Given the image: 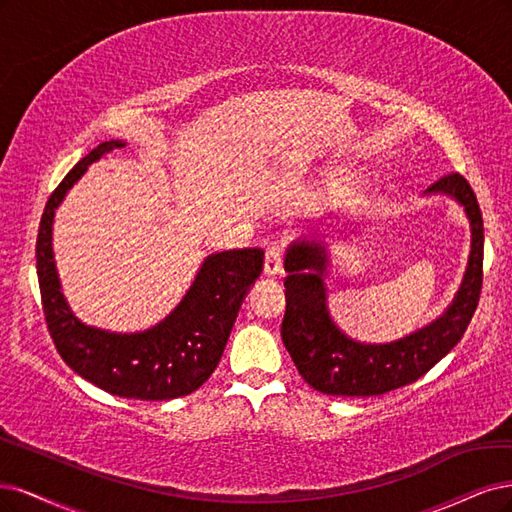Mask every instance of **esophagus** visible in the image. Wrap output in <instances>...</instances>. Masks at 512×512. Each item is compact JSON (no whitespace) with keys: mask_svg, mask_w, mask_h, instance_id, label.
Instances as JSON below:
<instances>
[{"mask_svg":"<svg viewBox=\"0 0 512 512\" xmlns=\"http://www.w3.org/2000/svg\"><path fill=\"white\" fill-rule=\"evenodd\" d=\"M283 270V246L280 244H270L266 249V261H263V272L266 276H276Z\"/></svg>","mask_w":512,"mask_h":512,"instance_id":"obj_1","label":"esophagus"}]
</instances>
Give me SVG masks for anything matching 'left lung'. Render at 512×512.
<instances>
[{
  "instance_id": "1",
  "label": "left lung",
  "mask_w": 512,
  "mask_h": 512,
  "mask_svg": "<svg viewBox=\"0 0 512 512\" xmlns=\"http://www.w3.org/2000/svg\"><path fill=\"white\" fill-rule=\"evenodd\" d=\"M427 191H442L464 204L472 225L468 272L453 306L404 340L359 344L340 334L325 310V255L319 244H295L285 268L287 310L280 336L304 381L327 395L368 398L415 383L447 355L468 329L483 289V217L468 180L459 172L440 176ZM312 267L315 275L306 273Z\"/></svg>"
}]
</instances>
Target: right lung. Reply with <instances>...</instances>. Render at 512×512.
<instances>
[{
  "instance_id": "1",
  "label": "right lung",
  "mask_w": 512,
  "mask_h": 512,
  "mask_svg": "<svg viewBox=\"0 0 512 512\" xmlns=\"http://www.w3.org/2000/svg\"><path fill=\"white\" fill-rule=\"evenodd\" d=\"M104 142L65 174L46 202L36 240V268L48 334L76 374L112 395L161 402L202 387L219 366L246 291L263 268L261 249L210 255L172 315L142 334H108L82 325L65 304L53 261V214L63 195L102 155L123 148Z\"/></svg>"
}]
</instances>
